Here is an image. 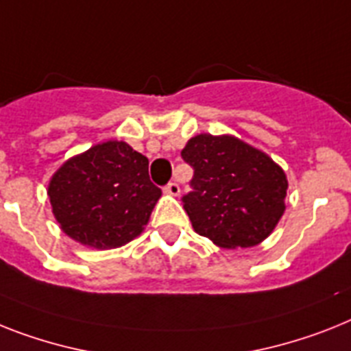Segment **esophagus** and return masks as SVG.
I'll return each mask as SVG.
<instances>
[{"label":"esophagus","instance_id":"esophagus-1","mask_svg":"<svg viewBox=\"0 0 351 351\" xmlns=\"http://www.w3.org/2000/svg\"><path fill=\"white\" fill-rule=\"evenodd\" d=\"M163 190L167 193H169V195H173V197L179 195V192H181V188H179V184L176 181H170L169 184H167V186L163 188Z\"/></svg>","mask_w":351,"mask_h":351}]
</instances>
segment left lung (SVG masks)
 <instances>
[{
	"label": "left lung",
	"mask_w": 351,
	"mask_h": 351,
	"mask_svg": "<svg viewBox=\"0 0 351 351\" xmlns=\"http://www.w3.org/2000/svg\"><path fill=\"white\" fill-rule=\"evenodd\" d=\"M181 158L193 169L182 195L193 230L226 249L267 239L285 211L287 178L273 159L231 136L199 134Z\"/></svg>",
	"instance_id": "8db88e82"
}]
</instances>
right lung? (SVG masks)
Returning <instances> with one entry per match:
<instances>
[{
    "label": "right lung",
    "instance_id": "add662e5",
    "mask_svg": "<svg viewBox=\"0 0 351 351\" xmlns=\"http://www.w3.org/2000/svg\"><path fill=\"white\" fill-rule=\"evenodd\" d=\"M62 231L84 245L118 247L143 231L161 190L149 159L123 141L95 145L66 161L48 186Z\"/></svg>",
    "mask_w": 351,
    "mask_h": 351
}]
</instances>
